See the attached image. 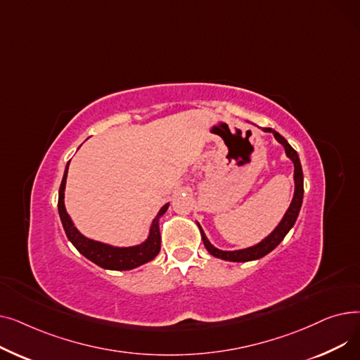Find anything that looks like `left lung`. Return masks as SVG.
Here are the masks:
<instances>
[{"instance_id":"left-lung-1","label":"left lung","mask_w":360,"mask_h":360,"mask_svg":"<svg viewBox=\"0 0 360 360\" xmlns=\"http://www.w3.org/2000/svg\"><path fill=\"white\" fill-rule=\"evenodd\" d=\"M266 132H273V136L276 137V140L283 144L286 150L288 158L293 162L295 165V195L293 200L290 202L289 210L286 212L285 217L281 219V221L278 223L277 228L266 238L262 242H259L255 247L247 248V250H240V251H220L217 248H214L213 245L209 242V239L205 238L201 226L198 224L200 232H201V238L204 242V247L207 248L213 257L226 259V261H235V262H245V261H252V259H258L264 255H267L269 252H271L277 245L285 239V236L288 235V232L293 228V224L297 219V214L300 212V205H302V198H304V174H302V166H300V160L299 156L296 153V150L286 141L285 137H281L277 131H274L273 128H264Z\"/></svg>"}]
</instances>
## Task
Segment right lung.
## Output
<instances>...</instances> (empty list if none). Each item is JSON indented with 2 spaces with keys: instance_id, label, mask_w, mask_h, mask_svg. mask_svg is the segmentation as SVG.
I'll return each mask as SVG.
<instances>
[{
  "instance_id": "1",
  "label": "right lung",
  "mask_w": 360,
  "mask_h": 360,
  "mask_svg": "<svg viewBox=\"0 0 360 360\" xmlns=\"http://www.w3.org/2000/svg\"><path fill=\"white\" fill-rule=\"evenodd\" d=\"M68 165L65 167L64 178L61 181L60 186V194H58V212L60 217L64 226V231L70 242L74 245L75 248L80 254H83L87 259L91 262L98 264L99 267L106 269V270H132L141 264H146L148 261L153 259L159 251H160V231H159V219L163 216L167 210L169 204H165L158 216L151 221V228H150V235L146 242L141 245H137V247H129V248H115L110 247V245H105L96 240H91L86 236H83L75 226L72 224L70 216L67 214L65 205H64V190H65V181H67V172H68Z\"/></svg>"
}]
</instances>
